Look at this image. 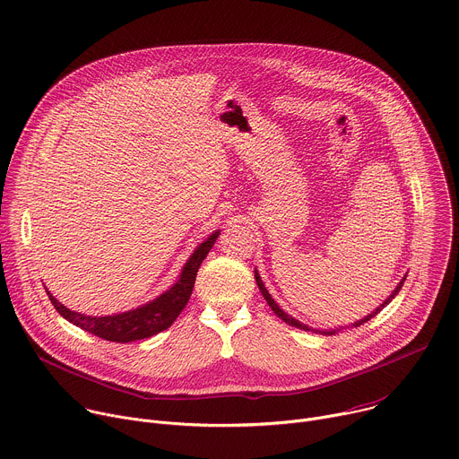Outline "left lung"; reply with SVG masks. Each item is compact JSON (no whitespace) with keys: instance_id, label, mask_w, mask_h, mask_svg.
<instances>
[{"instance_id":"8db88e82","label":"left lung","mask_w":459,"mask_h":459,"mask_svg":"<svg viewBox=\"0 0 459 459\" xmlns=\"http://www.w3.org/2000/svg\"><path fill=\"white\" fill-rule=\"evenodd\" d=\"M254 278H255V283H257V287H259V292L264 294V298H265V301L269 303V307L274 310V314L278 316V317H281L285 323H289V325H292V326H296V329H301V331H314V333H321V334H334V333H338V331H342L343 326H340V329H325V331H317V329H312V326H308V325H305V323H301L299 319H296V317H292L290 314H287L276 301H274V298L269 294V290H267V287H265V283H264V280H261V276H259V273L254 269ZM405 278H407V274L403 276V280L396 285V289L392 290V294L377 307V308H374L370 314H367L365 317H361V319H358V321H354L351 326H359V325H363V323H367L368 319H372L377 312H381L392 299H394L396 296H398V292L402 290V287H403V283H405Z\"/></svg>"}]
</instances>
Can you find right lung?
Here are the masks:
<instances>
[{"instance_id": "add662e5", "label": "right lung", "mask_w": 459, "mask_h": 459, "mask_svg": "<svg viewBox=\"0 0 459 459\" xmlns=\"http://www.w3.org/2000/svg\"><path fill=\"white\" fill-rule=\"evenodd\" d=\"M218 236H220V230H214L204 243H200L194 248V252L190 254V257L186 259V264L179 273L178 281L169 290H165L152 301H147L145 305H140L136 308H130L112 316H87V314L67 308L50 294L48 289L45 290L54 308L65 319L98 338H103L107 342H116V343L145 340L169 329V326L176 321V317L181 314V310L185 308L192 294L195 274H198L200 265L204 264L209 250L214 247Z\"/></svg>"}]
</instances>
